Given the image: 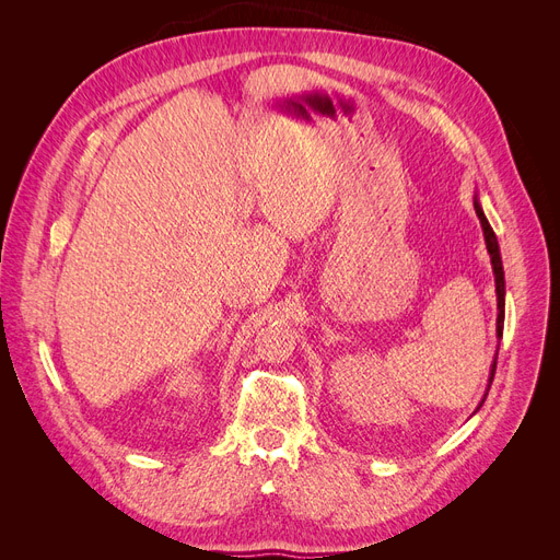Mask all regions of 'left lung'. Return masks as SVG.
Masks as SVG:
<instances>
[{
    "label": "left lung",
    "instance_id": "left-lung-1",
    "mask_svg": "<svg viewBox=\"0 0 560 560\" xmlns=\"http://www.w3.org/2000/svg\"><path fill=\"white\" fill-rule=\"evenodd\" d=\"M474 210H477V217L481 222V229H483V238H486V249L490 254V264H493V276H495V294H498V341L502 338V329H504V268H502V257H500V245H498V238H495V231L490 229L488 219L483 214V208L479 202V196H474ZM495 366H498V352H495V360L493 364H490V376H488V387H486V395L490 389V383H493V376H495ZM486 395L481 399V404L486 401ZM481 404L477 406V411L481 409Z\"/></svg>",
    "mask_w": 560,
    "mask_h": 560
}]
</instances>
